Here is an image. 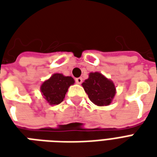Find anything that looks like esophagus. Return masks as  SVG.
I'll return each mask as SVG.
<instances>
[{
	"label": "esophagus",
	"instance_id": "obj_1",
	"mask_svg": "<svg viewBox=\"0 0 157 157\" xmlns=\"http://www.w3.org/2000/svg\"><path fill=\"white\" fill-rule=\"evenodd\" d=\"M75 82H76V83H78V84H81V83L82 82V77H77V78H75Z\"/></svg>",
	"mask_w": 157,
	"mask_h": 157
}]
</instances>
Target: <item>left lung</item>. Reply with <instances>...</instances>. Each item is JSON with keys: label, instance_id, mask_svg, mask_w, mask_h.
Returning <instances> with one entry per match:
<instances>
[{"label": "left lung", "instance_id": "1", "mask_svg": "<svg viewBox=\"0 0 157 157\" xmlns=\"http://www.w3.org/2000/svg\"><path fill=\"white\" fill-rule=\"evenodd\" d=\"M82 86L89 99L98 106L109 105L115 95L114 84L99 72L90 73Z\"/></svg>", "mask_w": 157, "mask_h": 157}]
</instances>
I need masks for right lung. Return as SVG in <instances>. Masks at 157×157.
<instances>
[{
    "label": "right lung",
    "instance_id": "right-lung-1",
    "mask_svg": "<svg viewBox=\"0 0 157 157\" xmlns=\"http://www.w3.org/2000/svg\"><path fill=\"white\" fill-rule=\"evenodd\" d=\"M71 76H64L62 74H54L41 86V92L51 105H57L64 100L69 86L74 84Z\"/></svg>",
    "mask_w": 157,
    "mask_h": 157
}]
</instances>
